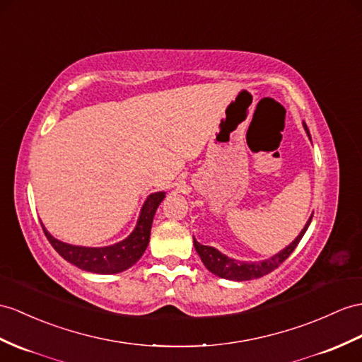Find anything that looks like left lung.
<instances>
[{
  "label": "left lung",
  "instance_id": "obj_1",
  "mask_svg": "<svg viewBox=\"0 0 362 362\" xmlns=\"http://www.w3.org/2000/svg\"><path fill=\"white\" fill-rule=\"evenodd\" d=\"M304 130L307 136L310 138V132H308L305 122H304ZM312 141V139H310ZM312 216L308 218V221L305 223L304 228L299 235L295 238V240L290 243L287 247H284L281 252L275 253L273 257H270L269 259H262V261H238L233 258H228L227 255L221 253L215 247H210V245H202L199 244L195 238H193V245H195V250L199 255V258L204 264L206 269L209 272L214 273V275L224 278V279H230V281H250V279H257L261 278L267 273L273 272L275 269H278L281 264H283L292 253L298 243L301 241V238L304 236L305 230L308 228L312 223Z\"/></svg>",
  "mask_w": 362,
  "mask_h": 362
}]
</instances>
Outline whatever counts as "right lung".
Masks as SVG:
<instances>
[{
  "label": "right lung",
  "mask_w": 362,
  "mask_h": 362,
  "mask_svg": "<svg viewBox=\"0 0 362 362\" xmlns=\"http://www.w3.org/2000/svg\"><path fill=\"white\" fill-rule=\"evenodd\" d=\"M164 198L165 192L151 193L144 201L143 207H141L136 226L132 233L126 240L112 245H104V247H84V245L63 243L57 240L55 236H52L42 223L41 226L52 247L66 261L86 272L100 273V275H112V273H119L130 269L143 257L148 245V240H151L155 211Z\"/></svg>",
  "instance_id": "1"
}]
</instances>
